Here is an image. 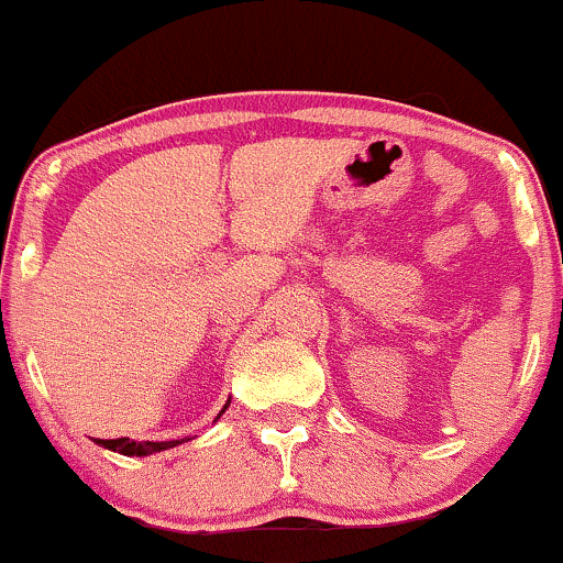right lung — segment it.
I'll return each mask as SVG.
<instances>
[{
	"mask_svg": "<svg viewBox=\"0 0 563 563\" xmlns=\"http://www.w3.org/2000/svg\"><path fill=\"white\" fill-rule=\"evenodd\" d=\"M228 405L222 407V412L228 410ZM222 412H219V416H222ZM183 442H187V437L185 439H172V442H134V439H129V437H121V439H97V444H102V448H106V450L121 452V455H137V457L153 455V452H161V450L177 448V444H183Z\"/></svg>",
	"mask_w": 563,
	"mask_h": 563,
	"instance_id": "right-lung-1",
	"label": "right lung"
}]
</instances>
